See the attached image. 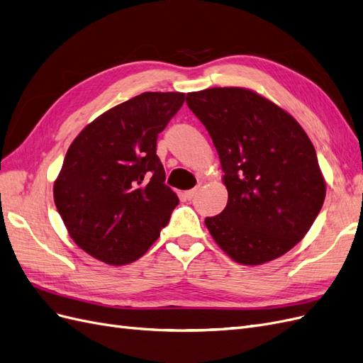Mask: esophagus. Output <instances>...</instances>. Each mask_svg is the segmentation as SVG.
I'll return each mask as SVG.
<instances>
[{
  "label": "esophagus",
  "instance_id": "obj_1",
  "mask_svg": "<svg viewBox=\"0 0 363 363\" xmlns=\"http://www.w3.org/2000/svg\"><path fill=\"white\" fill-rule=\"evenodd\" d=\"M196 192H199V189H191V191H186L184 192V195H186V199H188V200H192L194 199V196L196 195Z\"/></svg>",
  "mask_w": 363,
  "mask_h": 363
}]
</instances>
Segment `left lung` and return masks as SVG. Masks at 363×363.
I'll list each match as a JSON object with an SVG mask.
<instances>
[{
    "label": "left lung",
    "mask_w": 363,
    "mask_h": 363,
    "mask_svg": "<svg viewBox=\"0 0 363 363\" xmlns=\"http://www.w3.org/2000/svg\"><path fill=\"white\" fill-rule=\"evenodd\" d=\"M211 135L228 192L206 227L228 257L262 265L309 232L325 180L309 136L284 108L247 87H211L186 96Z\"/></svg>",
    "instance_id": "left-lung-1"
}]
</instances>
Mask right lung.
Returning <instances> with one entry per match:
<instances>
[{"mask_svg": "<svg viewBox=\"0 0 363 363\" xmlns=\"http://www.w3.org/2000/svg\"><path fill=\"white\" fill-rule=\"evenodd\" d=\"M183 103L182 92H144L72 140L54 203L74 242L96 260L112 267L138 260L169 223L179 196L164 184L156 140Z\"/></svg>", "mask_w": 363, "mask_h": 363, "instance_id": "add662e5", "label": "right lung"}]
</instances>
